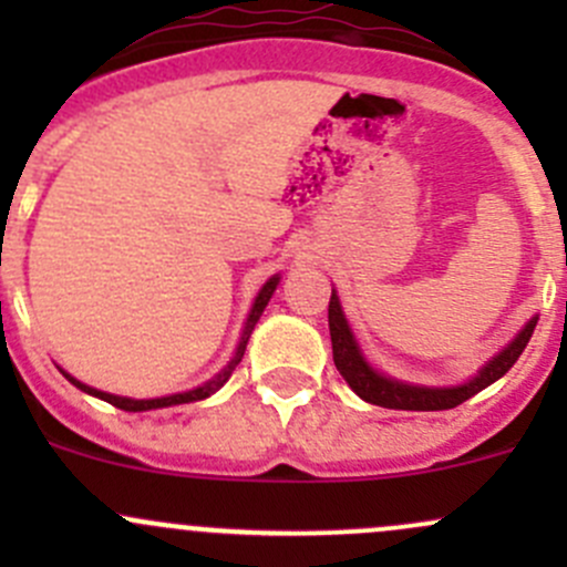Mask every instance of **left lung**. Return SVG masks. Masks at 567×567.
Instances as JSON below:
<instances>
[{
	"mask_svg": "<svg viewBox=\"0 0 567 567\" xmlns=\"http://www.w3.org/2000/svg\"><path fill=\"white\" fill-rule=\"evenodd\" d=\"M537 326V316L529 318L524 323V329L502 348L499 353L488 359L477 373L468 381L455 386H425V384H409V381L392 379L384 375L381 370H375L368 362V357L362 353L357 334L351 331L346 312H342L340 296L337 290H331L329 301V334H331V353H334V364L340 370V375L346 379V384L359 394L368 403L381 405V409H400V411H444L455 409L463 400L474 398L477 392H483L485 386H491L494 381H499L507 370L516 364V359L522 357L524 348H527L532 331Z\"/></svg>",
	"mask_w": 567,
	"mask_h": 567,
	"instance_id": "obj_1",
	"label": "left lung"
}]
</instances>
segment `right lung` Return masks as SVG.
Here are the masks:
<instances>
[{"mask_svg": "<svg viewBox=\"0 0 567 567\" xmlns=\"http://www.w3.org/2000/svg\"><path fill=\"white\" fill-rule=\"evenodd\" d=\"M279 279H282V277H279V274H274V277L268 279L266 285H262V288H260V293L255 296V305H251V310H249V318H247V323H244V331H241V340H238V348H236V353H233V359H230V362H227L225 368H221L219 373L214 375V379H210V381H205L203 386H197V390L177 392V394H167V398L134 400V398H120V394H109V392H101V390H95V386H87V384H82V381H76V379H73L71 373H65V370H62V375H65V379L71 381L73 386H79V390H82V392L93 394V398H101V400H106V403L117 405V409H123V411H151V409H169V405L194 403V400H205V398H210V394H214L216 390H221V386L227 384V379H230V375H233V370H236V368H238V362H241V359H244V351H247V342H249L251 331H255V323H257V320H260L262 310H266V305H268V301H271L274 290H277V285H279Z\"/></svg>", "mask_w": 567, "mask_h": 567, "instance_id": "1", "label": "right lung"}]
</instances>
